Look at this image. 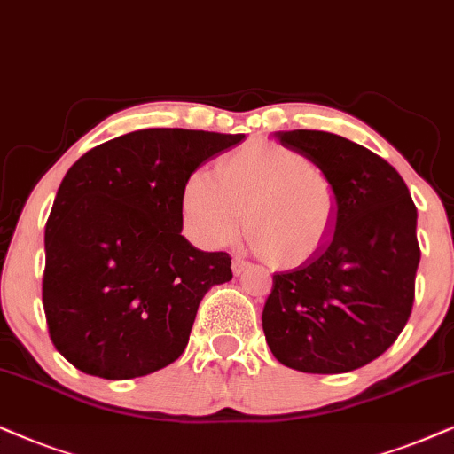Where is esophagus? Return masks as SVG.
<instances>
[{
  "mask_svg": "<svg viewBox=\"0 0 454 454\" xmlns=\"http://www.w3.org/2000/svg\"><path fill=\"white\" fill-rule=\"evenodd\" d=\"M247 268H249V262L240 260V257H234V260H232V272L237 274V277H239V274H243Z\"/></svg>",
  "mask_w": 454,
  "mask_h": 454,
  "instance_id": "34e87169",
  "label": "esophagus"
}]
</instances>
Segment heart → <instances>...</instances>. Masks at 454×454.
<instances>
[{
	"mask_svg": "<svg viewBox=\"0 0 454 454\" xmlns=\"http://www.w3.org/2000/svg\"><path fill=\"white\" fill-rule=\"evenodd\" d=\"M180 209L186 234L203 249L226 245L245 220L255 254L301 266L335 232L340 194L333 177L301 153L254 142L223 154L215 171L194 169L182 186Z\"/></svg>",
	"mask_w": 454,
	"mask_h": 454,
	"instance_id": "obj_1",
	"label": "heart"
}]
</instances>
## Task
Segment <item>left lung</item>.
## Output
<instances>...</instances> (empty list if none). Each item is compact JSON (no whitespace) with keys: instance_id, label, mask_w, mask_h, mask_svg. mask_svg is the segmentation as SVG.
Wrapping results in <instances>:
<instances>
[{"instance_id":"obj_1","label":"left lung","mask_w":454,"mask_h":454,"mask_svg":"<svg viewBox=\"0 0 454 454\" xmlns=\"http://www.w3.org/2000/svg\"><path fill=\"white\" fill-rule=\"evenodd\" d=\"M280 145L325 169L340 194L335 232L317 257L272 277L262 326L274 358L335 375L380 358L415 301L417 207L392 165L329 131H278Z\"/></svg>"}]
</instances>
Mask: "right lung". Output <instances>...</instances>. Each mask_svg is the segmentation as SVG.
<instances>
[{
  "label": "right lung",
  "mask_w": 454,
  "mask_h": 454,
  "mask_svg": "<svg viewBox=\"0 0 454 454\" xmlns=\"http://www.w3.org/2000/svg\"><path fill=\"white\" fill-rule=\"evenodd\" d=\"M243 137L140 129L67 171L45 223L42 295L51 343L73 366L131 380L180 358L200 300L232 278L226 251L182 237V186Z\"/></svg>",
  "instance_id": "obj_1"
}]
</instances>
